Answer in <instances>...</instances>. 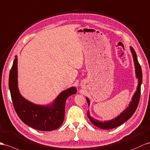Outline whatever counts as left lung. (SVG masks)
<instances>
[{"instance_id":"1","label":"left lung","mask_w":150,"mask_h":150,"mask_svg":"<svg viewBox=\"0 0 150 150\" xmlns=\"http://www.w3.org/2000/svg\"><path fill=\"white\" fill-rule=\"evenodd\" d=\"M130 49L133 57L134 67H135L136 76V78L138 79L137 90L135 92V93L134 94L132 98V100L130 102L127 108H126V109L123 111L120 115H118V116L117 117H115V118H113L112 120L104 121V122L96 120V119H94L93 117H92L91 116L89 113V111L88 110L87 112L88 118H89L92 124H94L95 126L98 127L99 128L108 130V129L115 128L117 127H118L119 125H122V124H124V122H125L127 120H128L132 116L134 112H136L138 104H139L140 95H141V86L142 83V81H143V79H142V78H143V75H142L141 68L139 62H138L136 53L132 47H130ZM86 100L88 103V105L89 106L90 105L89 99L88 98H86Z\"/></svg>"}]
</instances>
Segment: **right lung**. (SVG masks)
I'll return each mask as SVG.
<instances>
[{
  "label": "right lung",
  "mask_w": 150,
  "mask_h": 150,
  "mask_svg": "<svg viewBox=\"0 0 150 150\" xmlns=\"http://www.w3.org/2000/svg\"><path fill=\"white\" fill-rule=\"evenodd\" d=\"M9 87L15 111L26 125L42 131H51L62 125L67 98L76 93L75 87L64 90L51 104L36 105L21 96L18 86V58L15 56L9 78Z\"/></svg>",
  "instance_id": "add662e5"
}]
</instances>
